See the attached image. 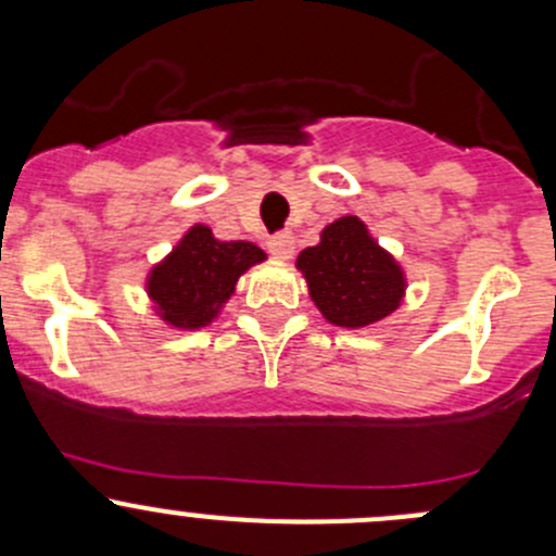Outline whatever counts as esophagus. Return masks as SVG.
Returning <instances> with one entry per match:
<instances>
[{
	"label": "esophagus",
	"mask_w": 556,
	"mask_h": 556,
	"mask_svg": "<svg viewBox=\"0 0 556 556\" xmlns=\"http://www.w3.org/2000/svg\"><path fill=\"white\" fill-rule=\"evenodd\" d=\"M266 247L274 257H279V261H288V257H293V252H295V239L290 231L274 233V237L266 242Z\"/></svg>",
	"instance_id": "1"
}]
</instances>
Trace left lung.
<instances>
[{
    "label": "left lung",
    "mask_w": 556,
    "mask_h": 556,
    "mask_svg": "<svg viewBox=\"0 0 556 556\" xmlns=\"http://www.w3.org/2000/svg\"><path fill=\"white\" fill-rule=\"evenodd\" d=\"M323 317L341 328H366L401 306L406 277L355 215L333 220L295 261Z\"/></svg>",
    "instance_id": "1"
}]
</instances>
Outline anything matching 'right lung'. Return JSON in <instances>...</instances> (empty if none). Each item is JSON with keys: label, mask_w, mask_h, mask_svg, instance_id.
<instances>
[{"label": "right lung", "mask_w": 556, "mask_h": 556, "mask_svg": "<svg viewBox=\"0 0 556 556\" xmlns=\"http://www.w3.org/2000/svg\"><path fill=\"white\" fill-rule=\"evenodd\" d=\"M266 252L252 242H220L193 226L148 274V295L166 325L195 330L210 325L233 295L239 277Z\"/></svg>", "instance_id": "1"}]
</instances>
